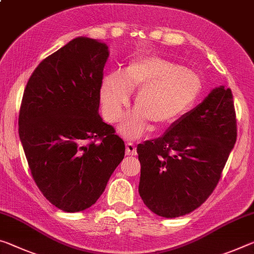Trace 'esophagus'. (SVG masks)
Instances as JSON below:
<instances>
[{
  "mask_svg": "<svg viewBox=\"0 0 254 254\" xmlns=\"http://www.w3.org/2000/svg\"><path fill=\"white\" fill-rule=\"evenodd\" d=\"M126 154L128 155V156H135L136 155V147L134 146L133 143H131V142L127 143Z\"/></svg>",
  "mask_w": 254,
  "mask_h": 254,
  "instance_id": "34e87169",
  "label": "esophagus"
}]
</instances>
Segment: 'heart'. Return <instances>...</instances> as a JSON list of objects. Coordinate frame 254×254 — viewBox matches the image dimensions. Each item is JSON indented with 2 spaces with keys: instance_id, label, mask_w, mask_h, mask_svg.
<instances>
[{
  "instance_id": "b5f03b06",
  "label": "heart",
  "mask_w": 254,
  "mask_h": 254,
  "mask_svg": "<svg viewBox=\"0 0 254 254\" xmlns=\"http://www.w3.org/2000/svg\"><path fill=\"white\" fill-rule=\"evenodd\" d=\"M131 90H139L135 111L122 121L119 130L127 139L140 138L148 124L154 130L182 119L202 95L200 76L175 62L148 56L131 62L122 74L104 76L100 98L105 119L115 123L131 98Z\"/></svg>"
}]
</instances>
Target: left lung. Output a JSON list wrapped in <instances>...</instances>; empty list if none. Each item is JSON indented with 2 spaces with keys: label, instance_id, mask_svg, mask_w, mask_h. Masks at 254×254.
Wrapping results in <instances>:
<instances>
[{
  "label": "left lung",
  "instance_id": "8db88e82",
  "mask_svg": "<svg viewBox=\"0 0 254 254\" xmlns=\"http://www.w3.org/2000/svg\"><path fill=\"white\" fill-rule=\"evenodd\" d=\"M236 135L232 91L216 87L162 136L138 144L144 204L165 218L195 210L215 190Z\"/></svg>",
  "mask_w": 254,
  "mask_h": 254
}]
</instances>
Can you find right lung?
Returning a JSON list of instances; mask_svg holds the SVG:
<instances>
[{
	"mask_svg": "<svg viewBox=\"0 0 254 254\" xmlns=\"http://www.w3.org/2000/svg\"><path fill=\"white\" fill-rule=\"evenodd\" d=\"M108 46L72 39L39 63L28 80L19 136L31 175L56 208L91 207L124 158V141L99 115Z\"/></svg>",
	"mask_w": 254,
	"mask_h": 254,
	"instance_id": "right-lung-1",
	"label": "right lung"
}]
</instances>
